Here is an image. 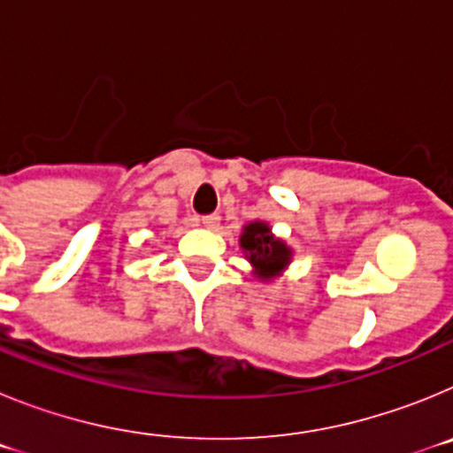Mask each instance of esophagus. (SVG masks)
<instances>
[{
    "label": "esophagus",
    "mask_w": 453,
    "mask_h": 453,
    "mask_svg": "<svg viewBox=\"0 0 453 453\" xmlns=\"http://www.w3.org/2000/svg\"><path fill=\"white\" fill-rule=\"evenodd\" d=\"M202 224L206 229H218L219 226V215L218 213H211V215H202Z\"/></svg>",
    "instance_id": "obj_1"
}]
</instances>
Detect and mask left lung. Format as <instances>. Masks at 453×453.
Segmentation results:
<instances>
[{
	"label": "left lung",
	"instance_id": "1",
	"mask_svg": "<svg viewBox=\"0 0 453 453\" xmlns=\"http://www.w3.org/2000/svg\"><path fill=\"white\" fill-rule=\"evenodd\" d=\"M240 245L247 251V258L254 263L261 276H272L281 270L290 258V250L281 240H274L270 226L263 222H254L245 226V234L240 235Z\"/></svg>",
	"mask_w": 453,
	"mask_h": 453
}]
</instances>
